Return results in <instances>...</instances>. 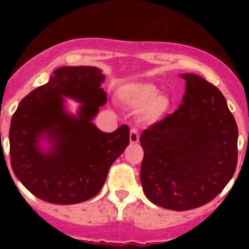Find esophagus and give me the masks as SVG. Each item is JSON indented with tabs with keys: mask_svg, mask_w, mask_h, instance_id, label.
Instances as JSON below:
<instances>
[{
	"mask_svg": "<svg viewBox=\"0 0 249 249\" xmlns=\"http://www.w3.org/2000/svg\"><path fill=\"white\" fill-rule=\"evenodd\" d=\"M140 140V134L136 129H131L130 131V143H137Z\"/></svg>",
	"mask_w": 249,
	"mask_h": 249,
	"instance_id": "esophagus-1",
	"label": "esophagus"
}]
</instances>
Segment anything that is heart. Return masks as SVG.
<instances>
[{"mask_svg": "<svg viewBox=\"0 0 249 249\" xmlns=\"http://www.w3.org/2000/svg\"><path fill=\"white\" fill-rule=\"evenodd\" d=\"M123 104L131 109H141L140 119L147 124L157 123L169 112L171 99L159 94V88L152 83H127L119 90Z\"/></svg>", "mask_w": 249, "mask_h": 249, "instance_id": "heart-1", "label": "heart"}]
</instances>
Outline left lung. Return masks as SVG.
Segmentation results:
<instances>
[{
  "instance_id": "obj_1",
  "label": "left lung",
  "mask_w": 249,
  "mask_h": 249,
  "mask_svg": "<svg viewBox=\"0 0 249 249\" xmlns=\"http://www.w3.org/2000/svg\"><path fill=\"white\" fill-rule=\"evenodd\" d=\"M182 105L140 137L145 196L173 211L200 207L229 183L237 165V125L217 87L193 73Z\"/></svg>"
}]
</instances>
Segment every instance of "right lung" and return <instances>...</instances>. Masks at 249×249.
Masks as SVG:
<instances>
[{
	"label": "right lung",
	"mask_w": 249,
	"mask_h": 249,
	"mask_svg": "<svg viewBox=\"0 0 249 249\" xmlns=\"http://www.w3.org/2000/svg\"><path fill=\"white\" fill-rule=\"evenodd\" d=\"M104 80L97 67H60L20 101L9 129L11 165L38 199L73 205L94 197L129 144L126 125L107 134L92 123L107 101ZM64 97L82 104L76 116L64 108ZM43 138L51 144L46 151L39 144Z\"/></svg>",
	"instance_id": "1"
}]
</instances>
